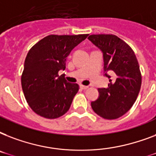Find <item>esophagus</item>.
<instances>
[{
  "label": "esophagus",
  "mask_w": 156,
  "mask_h": 156,
  "mask_svg": "<svg viewBox=\"0 0 156 156\" xmlns=\"http://www.w3.org/2000/svg\"><path fill=\"white\" fill-rule=\"evenodd\" d=\"M80 87L83 89V90H86V89H87L88 86H83V85H80Z\"/></svg>",
  "instance_id": "obj_1"
}]
</instances>
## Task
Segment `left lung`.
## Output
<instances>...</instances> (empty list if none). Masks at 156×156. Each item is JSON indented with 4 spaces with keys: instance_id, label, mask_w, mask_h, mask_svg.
Returning a JSON list of instances; mask_svg holds the SVG:
<instances>
[{
    "instance_id": "1",
    "label": "left lung",
    "mask_w": 156,
    "mask_h": 156,
    "mask_svg": "<svg viewBox=\"0 0 156 156\" xmlns=\"http://www.w3.org/2000/svg\"><path fill=\"white\" fill-rule=\"evenodd\" d=\"M88 40L102 52L104 75L109 78L108 87L98 89L99 97L91 102V108L104 119L119 118L131 108L140 90L138 60L131 48L116 35H91Z\"/></svg>"
}]
</instances>
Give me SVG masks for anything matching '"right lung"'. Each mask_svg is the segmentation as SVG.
<instances>
[{
  "mask_svg": "<svg viewBox=\"0 0 156 156\" xmlns=\"http://www.w3.org/2000/svg\"><path fill=\"white\" fill-rule=\"evenodd\" d=\"M88 35H48L28 52L22 75V87L29 106L48 119L58 118L68 111L78 85L58 75L65 70L71 51Z\"/></svg>",
  "mask_w": 156,
  "mask_h": 156,
  "instance_id": "obj_1",
  "label": "right lung"
}]
</instances>
